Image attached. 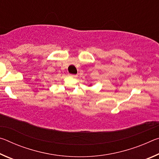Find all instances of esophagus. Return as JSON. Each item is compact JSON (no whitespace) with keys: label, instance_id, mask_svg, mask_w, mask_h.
<instances>
[{"label":"esophagus","instance_id":"1","mask_svg":"<svg viewBox=\"0 0 159 159\" xmlns=\"http://www.w3.org/2000/svg\"><path fill=\"white\" fill-rule=\"evenodd\" d=\"M69 76H71V77H73V78H76V75H74V74H69Z\"/></svg>","mask_w":159,"mask_h":159}]
</instances>
